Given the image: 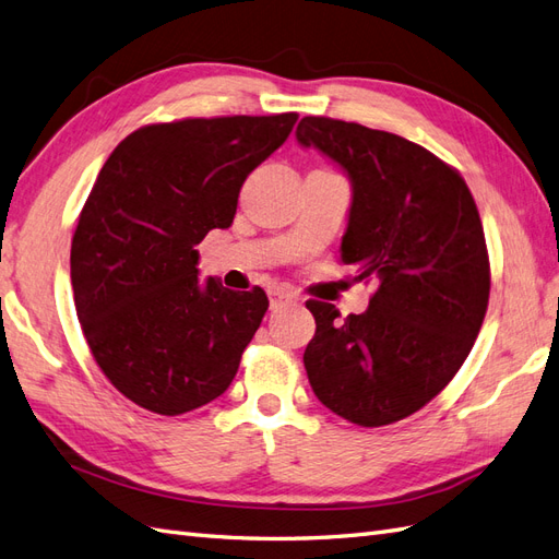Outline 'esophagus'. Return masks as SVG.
<instances>
[{"mask_svg": "<svg viewBox=\"0 0 559 559\" xmlns=\"http://www.w3.org/2000/svg\"><path fill=\"white\" fill-rule=\"evenodd\" d=\"M292 300H296V294L292 289H286V286H277V289L270 292V308L273 310L282 308L284 304H292Z\"/></svg>", "mask_w": 559, "mask_h": 559, "instance_id": "1", "label": "esophagus"}]
</instances>
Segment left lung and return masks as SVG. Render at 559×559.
<instances>
[{"mask_svg":"<svg viewBox=\"0 0 559 559\" xmlns=\"http://www.w3.org/2000/svg\"><path fill=\"white\" fill-rule=\"evenodd\" d=\"M296 139L348 174L341 261L376 284L369 308L345 320L308 300V381L350 424L390 426L440 395L485 322L491 277L477 204L454 167L402 135L304 117Z\"/></svg>","mask_w":559,"mask_h":559,"instance_id":"8db88e82","label":"left lung"}]
</instances>
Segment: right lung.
I'll return each mask as SVG.
<instances>
[{
    "label": "right lung",
    "instance_id": "right-lung-1",
    "mask_svg": "<svg viewBox=\"0 0 559 559\" xmlns=\"http://www.w3.org/2000/svg\"><path fill=\"white\" fill-rule=\"evenodd\" d=\"M296 112L188 117L119 143L88 192L70 249L84 338L143 409L178 416L223 395L261 326V286L200 282L198 247L230 228L247 176L289 139Z\"/></svg>",
    "mask_w": 559,
    "mask_h": 559
}]
</instances>
